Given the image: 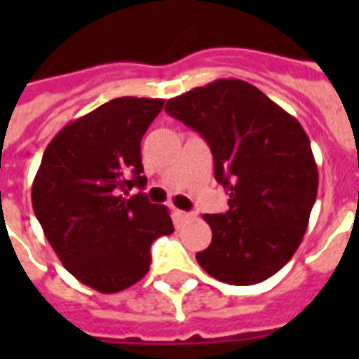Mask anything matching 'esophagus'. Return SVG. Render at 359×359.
<instances>
[{
  "label": "esophagus",
  "mask_w": 359,
  "mask_h": 359,
  "mask_svg": "<svg viewBox=\"0 0 359 359\" xmlns=\"http://www.w3.org/2000/svg\"><path fill=\"white\" fill-rule=\"evenodd\" d=\"M175 218H177V222H179V224H186V222L194 219V214L184 212V210H175Z\"/></svg>",
  "instance_id": "esophagus-1"
}]
</instances>
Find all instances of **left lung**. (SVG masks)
<instances>
[{"label": "left lung", "mask_w": 359, "mask_h": 359, "mask_svg": "<svg viewBox=\"0 0 359 359\" xmlns=\"http://www.w3.org/2000/svg\"><path fill=\"white\" fill-rule=\"evenodd\" d=\"M165 111L205 137L225 214H205L212 242L196 255L229 285L261 283L290 261L317 199L318 171L302 124L248 81L216 80L168 100Z\"/></svg>", "instance_id": "8db88e82"}]
</instances>
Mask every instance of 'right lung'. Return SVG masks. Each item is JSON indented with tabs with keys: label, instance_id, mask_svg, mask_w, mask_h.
Listing matches in <instances>:
<instances>
[{
	"label": "right lung",
	"instance_id": "add662e5",
	"mask_svg": "<svg viewBox=\"0 0 359 359\" xmlns=\"http://www.w3.org/2000/svg\"><path fill=\"white\" fill-rule=\"evenodd\" d=\"M162 98L121 97L72 121L44 151L31 203L63 266L87 287L111 294L137 283L151 244L175 231L168 207L145 194L141 137Z\"/></svg>",
	"mask_w": 359,
	"mask_h": 359
}]
</instances>
